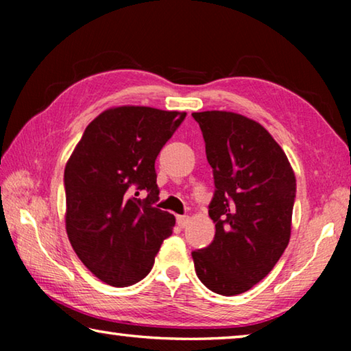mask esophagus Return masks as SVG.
Instances as JSON below:
<instances>
[{
    "label": "esophagus",
    "mask_w": 351,
    "mask_h": 351,
    "mask_svg": "<svg viewBox=\"0 0 351 351\" xmlns=\"http://www.w3.org/2000/svg\"><path fill=\"white\" fill-rule=\"evenodd\" d=\"M189 221H190V218L186 217V215L176 218V223H178V226H180V228H186Z\"/></svg>",
    "instance_id": "obj_1"
}]
</instances>
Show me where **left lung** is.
I'll return each mask as SVG.
<instances>
[{"label": "left lung", "mask_w": 351, "mask_h": 351, "mask_svg": "<svg viewBox=\"0 0 351 351\" xmlns=\"http://www.w3.org/2000/svg\"><path fill=\"white\" fill-rule=\"evenodd\" d=\"M206 142L215 193V237L192 252L213 293L237 295L274 268L291 237L295 176L282 147L258 122L230 111L192 112Z\"/></svg>", "instance_id": "obj_1"}]
</instances>
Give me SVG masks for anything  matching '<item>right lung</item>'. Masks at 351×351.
I'll return each instance as SVG.
<instances>
[{
	"mask_svg": "<svg viewBox=\"0 0 351 351\" xmlns=\"http://www.w3.org/2000/svg\"><path fill=\"white\" fill-rule=\"evenodd\" d=\"M186 112L114 106L94 119L64 167L66 232L82 263L111 287H130L152 271L175 217L159 199V152ZM142 189L147 197L138 199Z\"/></svg>",
	"mask_w": 351,
	"mask_h": 351,
	"instance_id": "obj_1",
	"label": "right lung"
}]
</instances>
